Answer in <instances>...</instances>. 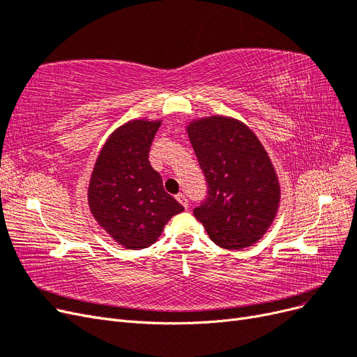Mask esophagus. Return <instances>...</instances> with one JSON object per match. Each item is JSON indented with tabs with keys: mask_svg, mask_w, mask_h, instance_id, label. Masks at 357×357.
I'll return each instance as SVG.
<instances>
[{
	"mask_svg": "<svg viewBox=\"0 0 357 357\" xmlns=\"http://www.w3.org/2000/svg\"><path fill=\"white\" fill-rule=\"evenodd\" d=\"M176 198H177V201L183 205V207H185V208L189 207V201H188V198H186L185 195H183V193H178V195H177Z\"/></svg>",
	"mask_w": 357,
	"mask_h": 357,
	"instance_id": "obj_1",
	"label": "esophagus"
}]
</instances>
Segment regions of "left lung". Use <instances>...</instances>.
I'll return each instance as SVG.
<instances>
[{"mask_svg":"<svg viewBox=\"0 0 357 357\" xmlns=\"http://www.w3.org/2000/svg\"><path fill=\"white\" fill-rule=\"evenodd\" d=\"M207 197L193 210L223 248L256 243L275 218L280 186L264 146L244 123L214 116L188 126Z\"/></svg>","mask_w":357,"mask_h":357,"instance_id":"8db88e82","label":"left lung"}]
</instances>
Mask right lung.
<instances>
[{
	"instance_id": "obj_1",
	"label": "right lung",
	"mask_w": 357,
	"mask_h": 357,
	"mask_svg": "<svg viewBox=\"0 0 357 357\" xmlns=\"http://www.w3.org/2000/svg\"><path fill=\"white\" fill-rule=\"evenodd\" d=\"M159 126V121H132L116 129L96 159L89 183L95 220L132 250L153 244L172 215L185 210L164 190L160 174L149 162Z\"/></svg>"
}]
</instances>
